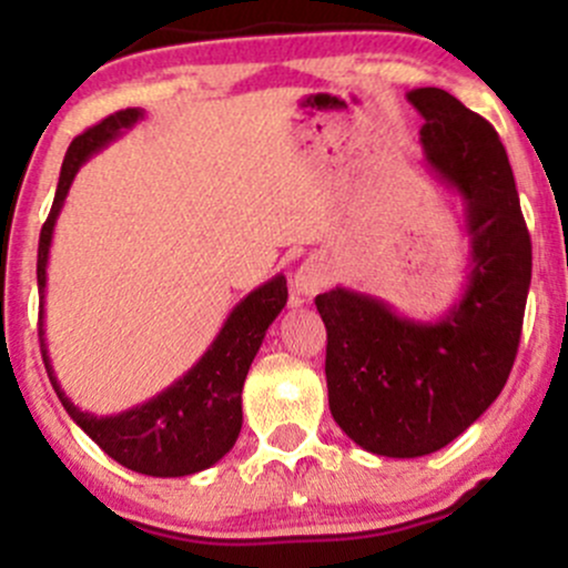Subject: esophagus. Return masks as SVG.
Wrapping results in <instances>:
<instances>
[{
  "label": "esophagus",
  "mask_w": 568,
  "mask_h": 568,
  "mask_svg": "<svg viewBox=\"0 0 568 568\" xmlns=\"http://www.w3.org/2000/svg\"><path fill=\"white\" fill-rule=\"evenodd\" d=\"M331 283V266L321 256H310L293 275V293L298 302H310Z\"/></svg>",
  "instance_id": "34e87169"
}]
</instances>
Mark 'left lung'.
Masks as SVG:
<instances>
[{
	"mask_svg": "<svg viewBox=\"0 0 568 568\" xmlns=\"http://www.w3.org/2000/svg\"><path fill=\"white\" fill-rule=\"evenodd\" d=\"M425 116L422 152L465 205L470 272L433 321L336 285L315 298L336 425L376 456L414 459L459 438L510 376L531 285V240L497 130L440 88L406 95Z\"/></svg>",
	"mask_w": 568,
	"mask_h": 568,
	"instance_id": "obj_1",
	"label": "left lung"
}]
</instances>
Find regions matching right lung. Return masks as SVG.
I'll return each mask as SVG.
<instances>
[{
    "label": "right lung",
    "mask_w": 568,
    "mask_h": 568,
    "mask_svg": "<svg viewBox=\"0 0 568 568\" xmlns=\"http://www.w3.org/2000/svg\"><path fill=\"white\" fill-rule=\"evenodd\" d=\"M141 120L143 109H125V112L106 116L88 133L71 141L61 179H58L53 211L39 234V347H42L44 368L53 382L58 400L63 403L77 427H82L103 452L133 473L152 475V478H184V475L207 470L221 456L232 452L240 427H243V384L247 368L262 347L266 328L275 323V317L288 302V288H285V277L275 275L240 298L226 315L211 347L200 355V361L171 387L139 406L112 416H95L71 403V397L63 393L61 382H58L48 355V338H44L50 245H53V232L63 202H67L80 168L122 133L139 125Z\"/></svg>",
    "instance_id": "1"
}]
</instances>
